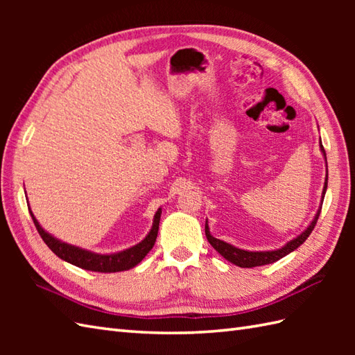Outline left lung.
Returning a JSON list of instances; mask_svg holds the SVG:
<instances>
[{"label": "left lung", "mask_w": 355, "mask_h": 355, "mask_svg": "<svg viewBox=\"0 0 355 355\" xmlns=\"http://www.w3.org/2000/svg\"><path fill=\"white\" fill-rule=\"evenodd\" d=\"M320 148L323 150V155H325V160H327V154H325V149H323L322 143H320ZM328 172V171H327ZM327 186H328V175L325 180V187H323V195L327 192ZM323 198V197H322ZM322 209V207H320ZM319 215H320V210L318 212V215L314 216L313 223L310 224V227H308L302 235H299L297 238H294L290 243H286L282 248H279V250H273V252H247V250H241V248L233 247L227 243H224L221 239H216L212 235H210L209 227H207V223H206V238L212 245L215 250L220 253L221 256H224L225 259L229 262L235 263L238 267H243V268H252V267H259V266H267V263L271 262H276L284 256H286L288 253H291L293 250H296V248L305 243V239L311 235V232L314 230V225L319 220Z\"/></svg>", "instance_id": "1"}]
</instances>
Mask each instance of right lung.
Instances as JSON below:
<instances>
[{
  "instance_id": "add662e5",
  "label": "right lung",
  "mask_w": 355,
  "mask_h": 355,
  "mask_svg": "<svg viewBox=\"0 0 355 355\" xmlns=\"http://www.w3.org/2000/svg\"><path fill=\"white\" fill-rule=\"evenodd\" d=\"M30 215H32V220H33L36 229H37V233L41 235L42 241L49 245L50 250L55 253L58 258H61L67 262L73 263V266L84 268V270L101 271V273H116V271L130 270V268L137 266V263L149 253L150 248L154 247L155 239H157V233H158V224H160L162 210L160 209L157 210V214L154 216L153 229H150L148 236L143 239L140 244L128 248V250H125V252L114 253V254H97V253L82 250V248H79V247L65 244V243H62V241H59L56 238H53L51 235H49V233L41 227L40 223L36 221L33 214L30 212Z\"/></svg>"
}]
</instances>
